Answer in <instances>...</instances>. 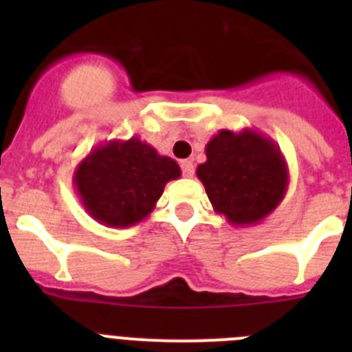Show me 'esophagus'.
Returning a JSON list of instances; mask_svg holds the SVG:
<instances>
[{
    "label": "esophagus",
    "mask_w": 352,
    "mask_h": 352,
    "mask_svg": "<svg viewBox=\"0 0 352 352\" xmlns=\"http://www.w3.org/2000/svg\"><path fill=\"white\" fill-rule=\"evenodd\" d=\"M182 173H183V176H186V178H192L195 173L194 164H192L190 160H183L182 162Z\"/></svg>",
    "instance_id": "esophagus-1"
}]
</instances>
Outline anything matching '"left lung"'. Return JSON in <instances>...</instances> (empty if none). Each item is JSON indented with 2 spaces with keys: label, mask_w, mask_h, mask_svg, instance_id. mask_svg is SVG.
Returning <instances> with one entry per match:
<instances>
[{
  "label": "left lung",
  "mask_w": 352,
  "mask_h": 352,
  "mask_svg": "<svg viewBox=\"0 0 352 352\" xmlns=\"http://www.w3.org/2000/svg\"><path fill=\"white\" fill-rule=\"evenodd\" d=\"M197 178L211 206L234 227L257 226L278 208L289 186L287 162L268 135L220 130L206 144Z\"/></svg>",
  "instance_id": "8db88e82"
}]
</instances>
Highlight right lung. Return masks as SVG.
I'll use <instances>...</instances> for the list:
<instances>
[{
	"label": "right lung",
	"mask_w": 352,
	"mask_h": 352,
	"mask_svg": "<svg viewBox=\"0 0 352 352\" xmlns=\"http://www.w3.org/2000/svg\"><path fill=\"white\" fill-rule=\"evenodd\" d=\"M182 169L139 138L98 144L77 164L74 186L86 213L107 227H132L157 206Z\"/></svg>",
	"instance_id": "obj_1"
}]
</instances>
